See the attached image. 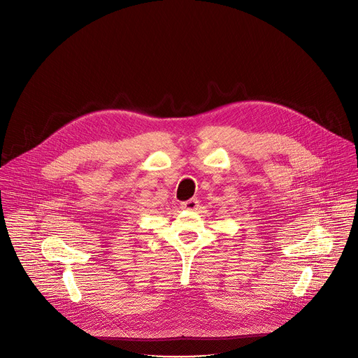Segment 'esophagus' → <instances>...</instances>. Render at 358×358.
I'll return each mask as SVG.
<instances>
[{"label":"esophagus","mask_w":358,"mask_h":358,"mask_svg":"<svg viewBox=\"0 0 358 358\" xmlns=\"http://www.w3.org/2000/svg\"><path fill=\"white\" fill-rule=\"evenodd\" d=\"M198 207H199V202H198V199H195V198L188 199V201H185V202L181 203V208H182V210H187V211H195Z\"/></svg>","instance_id":"34e87169"}]
</instances>
